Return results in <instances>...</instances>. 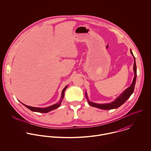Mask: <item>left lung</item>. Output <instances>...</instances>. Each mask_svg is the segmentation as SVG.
Returning a JSON list of instances; mask_svg holds the SVG:
<instances>
[{"instance_id": "left-lung-1", "label": "left lung", "mask_w": 151, "mask_h": 151, "mask_svg": "<svg viewBox=\"0 0 151 151\" xmlns=\"http://www.w3.org/2000/svg\"><path fill=\"white\" fill-rule=\"evenodd\" d=\"M130 52L133 56L134 58V66H133V70L134 72V77L133 78L132 83L131 85L127 88L126 90L123 91L114 101L109 103V104H99L94 102H92L89 101L87 93L86 92V99L88 101V104L93 107L95 108H99L101 109H104V110H110V109H116L120 107L121 105H122L130 97V96L132 95V93L134 92V88H135V84L136 82V78H137V66H136V63H135V57L133 55V53L132 52V50L130 49Z\"/></svg>"}]
</instances>
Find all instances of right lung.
Returning <instances> with one entry per match:
<instances>
[{"label":"right lung","instance_id":"add662e5","mask_svg":"<svg viewBox=\"0 0 151 151\" xmlns=\"http://www.w3.org/2000/svg\"><path fill=\"white\" fill-rule=\"evenodd\" d=\"M68 86H66L64 88V89H63L62 92V95H61V97H60V99L59 101V102L53 105H51L50 106H48V107H46V108H35V107H32V106H27L24 104L22 103L20 101V102L22 103V104L23 105H24L25 107L29 109V110H31V111H35V112H39V113H48L49 111H50L51 110H54V109H56L57 108H59L60 105H61V103L64 98V96H65V90L66 89V88H67Z\"/></svg>","mask_w":151,"mask_h":151}]
</instances>
